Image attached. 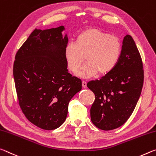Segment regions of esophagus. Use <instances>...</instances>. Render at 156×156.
<instances>
[{
	"label": "esophagus",
	"mask_w": 156,
	"mask_h": 156,
	"mask_svg": "<svg viewBox=\"0 0 156 156\" xmlns=\"http://www.w3.org/2000/svg\"><path fill=\"white\" fill-rule=\"evenodd\" d=\"M82 87L84 88H86V87H87V83H86V81H82Z\"/></svg>",
	"instance_id": "esophagus-1"
}]
</instances>
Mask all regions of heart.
Instances as JSON below:
<instances>
[{
    "label": "heart",
    "instance_id": "heart-1",
    "mask_svg": "<svg viewBox=\"0 0 156 156\" xmlns=\"http://www.w3.org/2000/svg\"><path fill=\"white\" fill-rule=\"evenodd\" d=\"M122 44L118 38L96 28L81 32L75 43L65 48V57L71 72L77 73L85 56L86 64L78 71V76L90 78L99 73L106 75L115 67L120 58Z\"/></svg>",
    "mask_w": 156,
    "mask_h": 156
}]
</instances>
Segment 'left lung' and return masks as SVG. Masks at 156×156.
Returning <instances> with one entry per match:
<instances>
[{"label":"left lung","mask_w":156,"mask_h":156,"mask_svg":"<svg viewBox=\"0 0 156 156\" xmlns=\"http://www.w3.org/2000/svg\"><path fill=\"white\" fill-rule=\"evenodd\" d=\"M144 82L141 56L131 36L123 39L118 63L99 80L87 83L95 99L90 108L93 124L104 131L121 126L133 112Z\"/></svg>","instance_id":"8db88e82"}]
</instances>
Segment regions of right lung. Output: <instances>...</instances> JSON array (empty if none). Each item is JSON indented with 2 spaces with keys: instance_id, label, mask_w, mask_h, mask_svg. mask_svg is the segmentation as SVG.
Listing matches in <instances>:
<instances>
[{
  "instance_id": "right-lung-1",
  "label": "right lung",
  "mask_w": 156,
  "mask_h": 156,
  "mask_svg": "<svg viewBox=\"0 0 156 156\" xmlns=\"http://www.w3.org/2000/svg\"><path fill=\"white\" fill-rule=\"evenodd\" d=\"M63 26L35 29L17 51L13 75L19 106L31 123L54 130L65 122L68 104L81 80L68 73Z\"/></svg>"
}]
</instances>
